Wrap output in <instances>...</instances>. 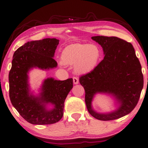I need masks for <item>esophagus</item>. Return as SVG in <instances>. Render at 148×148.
<instances>
[{"mask_svg":"<svg viewBox=\"0 0 148 148\" xmlns=\"http://www.w3.org/2000/svg\"><path fill=\"white\" fill-rule=\"evenodd\" d=\"M73 83H74L75 84H79V79L77 78V77H74L73 78Z\"/></svg>","mask_w":148,"mask_h":148,"instance_id":"34e87169","label":"esophagus"}]
</instances>
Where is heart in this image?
I'll use <instances>...</instances> for the list:
<instances>
[{
	"mask_svg": "<svg viewBox=\"0 0 148 148\" xmlns=\"http://www.w3.org/2000/svg\"><path fill=\"white\" fill-rule=\"evenodd\" d=\"M101 54L99 47L95 45L71 44L62 51L60 64L62 66L74 65L76 73L86 74L95 68L99 61Z\"/></svg>",
	"mask_w": 148,
	"mask_h": 148,
	"instance_id": "obj_1",
	"label": "heart"
}]
</instances>
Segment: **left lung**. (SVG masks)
Here are the masks:
<instances>
[{"mask_svg": "<svg viewBox=\"0 0 148 148\" xmlns=\"http://www.w3.org/2000/svg\"><path fill=\"white\" fill-rule=\"evenodd\" d=\"M102 47L105 57L91 72L82 75L79 82L85 90L87 109L93 117L113 120L130 113L136 107L144 86L142 67L131 43L117 37H92ZM96 93L112 95L119 103L116 111L98 113L91 101Z\"/></svg>", "mask_w": 148, "mask_h": 148, "instance_id": "left-lung-1", "label": "left lung"}]
</instances>
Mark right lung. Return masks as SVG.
Here are the masks:
<instances>
[{"instance_id": "1", "label": "right lung", "mask_w": 148, "mask_h": 148, "mask_svg": "<svg viewBox=\"0 0 148 148\" xmlns=\"http://www.w3.org/2000/svg\"><path fill=\"white\" fill-rule=\"evenodd\" d=\"M59 40L45 38L28 41L15 51L9 73V95L12 105L28 123L49 125L58 122L64 114V101L73 88V79L47 78L40 95H34L28 84V71L34 67L47 70L57 66L53 57ZM53 106L51 110L47 104Z\"/></svg>"}]
</instances>
